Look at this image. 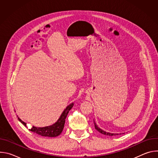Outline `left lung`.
I'll list each match as a JSON object with an SVG mask.
<instances>
[{"mask_svg": "<svg viewBox=\"0 0 158 158\" xmlns=\"http://www.w3.org/2000/svg\"><path fill=\"white\" fill-rule=\"evenodd\" d=\"M94 126H95V129L98 131L101 134H103L104 135H106V136H116V135H119V134H121V133H110V132H106L104 130H102V129H101L99 127H98V126L97 125L96 123L95 122V121L94 120ZM122 134H124V133H122Z\"/></svg>", "mask_w": 158, "mask_h": 158, "instance_id": "1", "label": "left lung"}]
</instances>
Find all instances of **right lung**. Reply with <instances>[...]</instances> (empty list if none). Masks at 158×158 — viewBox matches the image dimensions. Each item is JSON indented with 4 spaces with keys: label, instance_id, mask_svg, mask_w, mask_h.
<instances>
[{
    "label": "right lung",
    "instance_id": "obj_1",
    "mask_svg": "<svg viewBox=\"0 0 158 158\" xmlns=\"http://www.w3.org/2000/svg\"><path fill=\"white\" fill-rule=\"evenodd\" d=\"M74 106V102H72L69 105L67 106L65 109L62 112V113L61 114L60 116L58 119V120L52 125L49 126H46V127H37L33 126L30 131L40 135V136H45V137H49V138H53V137H57L59 135L61 134V132L63 131L64 127V124H65V118L68 114L69 110L73 108ZM18 118L19 121L22 123L23 124L24 126H26V123L24 121H22L19 117L17 116Z\"/></svg>",
    "mask_w": 158,
    "mask_h": 158
}]
</instances>
